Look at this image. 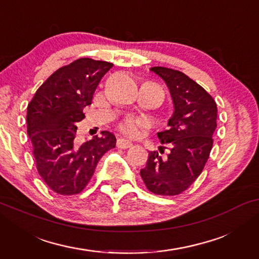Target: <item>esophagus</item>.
Listing matches in <instances>:
<instances>
[{"mask_svg":"<svg viewBox=\"0 0 259 259\" xmlns=\"http://www.w3.org/2000/svg\"><path fill=\"white\" fill-rule=\"evenodd\" d=\"M116 146L119 148H130L132 147V143H131L130 140L123 139V138H119V139L116 140Z\"/></svg>","mask_w":259,"mask_h":259,"instance_id":"esophagus-1","label":"esophagus"}]
</instances>
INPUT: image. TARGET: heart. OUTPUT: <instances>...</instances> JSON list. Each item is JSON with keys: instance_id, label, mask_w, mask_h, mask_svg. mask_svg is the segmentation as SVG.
I'll list each match as a JSON object with an SVG mask.
<instances>
[{"instance_id": "heart-1", "label": "heart", "mask_w": 259, "mask_h": 259, "mask_svg": "<svg viewBox=\"0 0 259 259\" xmlns=\"http://www.w3.org/2000/svg\"><path fill=\"white\" fill-rule=\"evenodd\" d=\"M148 126H150V123L145 119L127 118L120 122L119 130L120 132L127 137L137 138L141 133V131L146 130Z\"/></svg>"}]
</instances>
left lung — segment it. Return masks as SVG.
<instances>
[{
    "label": "left lung",
    "mask_w": 259,
    "mask_h": 259,
    "mask_svg": "<svg viewBox=\"0 0 259 259\" xmlns=\"http://www.w3.org/2000/svg\"><path fill=\"white\" fill-rule=\"evenodd\" d=\"M151 70L167 84L175 106L167 130L158 133L161 144H171V150L166 158L151 152L140 176L152 193L177 196L192 185L206 164L217 127V105L200 84L179 70Z\"/></svg>",
    "instance_id": "8db88e82"
}]
</instances>
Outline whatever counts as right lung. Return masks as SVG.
<instances>
[{
    "label": "right lung",
    "mask_w": 259,
    "mask_h": 259,
    "mask_svg": "<svg viewBox=\"0 0 259 259\" xmlns=\"http://www.w3.org/2000/svg\"><path fill=\"white\" fill-rule=\"evenodd\" d=\"M113 63L77 59L52 74L38 87L27 107V133L33 144L38 175L54 192L72 196L82 191L99 160L115 147L114 134L79 144L76 123L84 118L95 90Z\"/></svg>",
    "instance_id": "add662e5"
}]
</instances>
